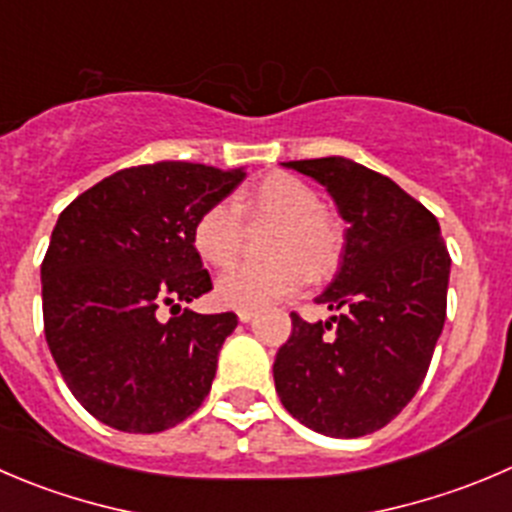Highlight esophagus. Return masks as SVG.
<instances>
[{"instance_id":"34e87169","label":"esophagus","mask_w":512,"mask_h":512,"mask_svg":"<svg viewBox=\"0 0 512 512\" xmlns=\"http://www.w3.org/2000/svg\"><path fill=\"white\" fill-rule=\"evenodd\" d=\"M256 316V309H238V319L241 321H251Z\"/></svg>"}]
</instances>
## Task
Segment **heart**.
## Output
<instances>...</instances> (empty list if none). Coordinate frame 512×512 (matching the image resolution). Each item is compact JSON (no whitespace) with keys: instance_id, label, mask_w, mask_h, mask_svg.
Returning a JSON list of instances; mask_svg holds the SVG:
<instances>
[{"instance_id":"b5f03b06","label":"heart","mask_w":512,"mask_h":512,"mask_svg":"<svg viewBox=\"0 0 512 512\" xmlns=\"http://www.w3.org/2000/svg\"><path fill=\"white\" fill-rule=\"evenodd\" d=\"M253 218L274 221L266 264H243L221 276L216 284L218 304L231 309H253L296 294L306 276L332 274L342 261L344 233L324 211L321 196L306 180L274 173L251 188L243 198ZM193 248L206 264L228 269L238 259L243 223L228 201L211 203L193 223Z\"/></svg>"}]
</instances>
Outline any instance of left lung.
<instances>
[{"instance_id":"1","label":"left lung","mask_w":512,"mask_h":512,"mask_svg":"<svg viewBox=\"0 0 512 512\" xmlns=\"http://www.w3.org/2000/svg\"><path fill=\"white\" fill-rule=\"evenodd\" d=\"M329 191L347 221L342 266L316 304L329 321L291 311L274 362L281 405L314 432L362 437L417 394L445 326L450 253L437 218L387 175L354 160L284 163Z\"/></svg>"}]
</instances>
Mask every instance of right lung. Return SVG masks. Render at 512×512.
I'll use <instances>...</instances> for the list:
<instances>
[{"mask_svg":"<svg viewBox=\"0 0 512 512\" xmlns=\"http://www.w3.org/2000/svg\"><path fill=\"white\" fill-rule=\"evenodd\" d=\"M246 178L241 168L163 160L107 175L57 218L42 261L50 352L75 399L120 432L191 417L211 392L238 316L180 309L213 289L193 223ZM171 306L168 322L157 319Z\"/></svg>","mask_w":512,"mask_h":512,"instance_id":"obj_1","label":"right lung"}]
</instances>
